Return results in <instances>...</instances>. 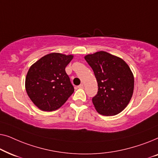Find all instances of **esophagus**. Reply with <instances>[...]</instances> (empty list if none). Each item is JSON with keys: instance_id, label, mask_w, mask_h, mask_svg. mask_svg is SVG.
Here are the masks:
<instances>
[{"instance_id": "esophagus-1", "label": "esophagus", "mask_w": 158, "mask_h": 158, "mask_svg": "<svg viewBox=\"0 0 158 158\" xmlns=\"http://www.w3.org/2000/svg\"><path fill=\"white\" fill-rule=\"evenodd\" d=\"M77 88H82V89H83V88H84L83 84H81V85H79L78 86H77Z\"/></svg>"}]
</instances>
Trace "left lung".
<instances>
[{
  "mask_svg": "<svg viewBox=\"0 0 158 158\" xmlns=\"http://www.w3.org/2000/svg\"><path fill=\"white\" fill-rule=\"evenodd\" d=\"M85 60L94 70L98 92L92 101L96 111L114 116L123 111L130 101L135 80L126 62L106 52L88 55Z\"/></svg>",
  "mask_w": 158,
  "mask_h": 158,
  "instance_id": "8db88e82",
  "label": "left lung"
}]
</instances>
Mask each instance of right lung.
<instances>
[{"instance_id":"right-lung-1","label":"right lung","mask_w":158,"mask_h":158,"mask_svg":"<svg viewBox=\"0 0 158 158\" xmlns=\"http://www.w3.org/2000/svg\"><path fill=\"white\" fill-rule=\"evenodd\" d=\"M73 57L60 53L42 57L30 67L25 87L32 102L42 111H55L74 92V87L65 72Z\"/></svg>"}]
</instances>
